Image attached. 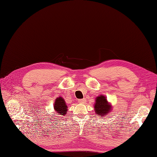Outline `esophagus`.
<instances>
[{"label": "esophagus", "mask_w": 157, "mask_h": 157, "mask_svg": "<svg viewBox=\"0 0 157 157\" xmlns=\"http://www.w3.org/2000/svg\"><path fill=\"white\" fill-rule=\"evenodd\" d=\"M86 99H79L78 100V102H79V103H80V104H85V103H86Z\"/></svg>", "instance_id": "obj_1"}]
</instances>
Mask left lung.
<instances>
[{
  "instance_id": "left-lung-1",
  "label": "left lung",
  "mask_w": 157,
  "mask_h": 157,
  "mask_svg": "<svg viewBox=\"0 0 157 157\" xmlns=\"http://www.w3.org/2000/svg\"><path fill=\"white\" fill-rule=\"evenodd\" d=\"M94 106L95 113L99 117H105L112 110V104L103 95H100L95 98Z\"/></svg>"
}]
</instances>
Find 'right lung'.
<instances>
[{
  "mask_svg": "<svg viewBox=\"0 0 157 157\" xmlns=\"http://www.w3.org/2000/svg\"><path fill=\"white\" fill-rule=\"evenodd\" d=\"M54 110L57 115H65L68 110V106L62 97L57 98L54 103Z\"/></svg>",
  "mask_w": 157,
  "mask_h": 157,
  "instance_id": "add662e5",
  "label": "right lung"
}]
</instances>
